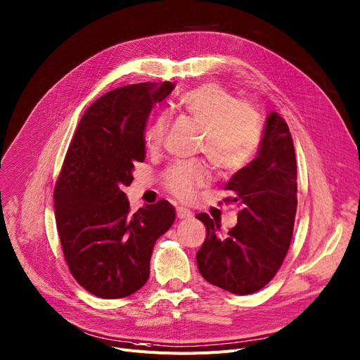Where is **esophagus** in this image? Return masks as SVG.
Masks as SVG:
<instances>
[{
    "label": "esophagus",
    "instance_id": "obj_1",
    "mask_svg": "<svg viewBox=\"0 0 360 360\" xmlns=\"http://www.w3.org/2000/svg\"><path fill=\"white\" fill-rule=\"evenodd\" d=\"M176 217L184 220V219H191L193 217V212H191L188 208H184V207H178L176 208Z\"/></svg>",
    "mask_w": 360,
    "mask_h": 360
}]
</instances>
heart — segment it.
<instances>
[{
    "instance_id": "b5f03b06",
    "label": "heart",
    "mask_w": 360,
    "mask_h": 360,
    "mask_svg": "<svg viewBox=\"0 0 360 360\" xmlns=\"http://www.w3.org/2000/svg\"><path fill=\"white\" fill-rule=\"evenodd\" d=\"M175 108L202 127L198 152L205 155L214 169L223 176L243 171L255 159L262 141V118L257 110L238 101L224 86L207 82L184 92ZM169 115L158 114L143 133L148 150L156 152L169 131ZM211 181L208 165L202 159L176 162L162 175L163 188L174 198L189 202L198 189Z\"/></svg>"
}]
</instances>
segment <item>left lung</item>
<instances>
[{
	"instance_id": "left-lung-1",
	"label": "left lung",
	"mask_w": 360,
	"mask_h": 360,
	"mask_svg": "<svg viewBox=\"0 0 360 360\" xmlns=\"http://www.w3.org/2000/svg\"><path fill=\"white\" fill-rule=\"evenodd\" d=\"M237 202V224L226 236L205 212L197 219L207 229L197 253L200 274L231 294L248 295L269 283L288 253L297 214V159L288 124L271 112L257 156L224 186ZM221 204V202H220Z\"/></svg>"
}]
</instances>
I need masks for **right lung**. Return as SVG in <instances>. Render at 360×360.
Segmentation results:
<instances>
[{
	"label": "right lung",
	"instance_id": "right-lung-1",
	"mask_svg": "<svg viewBox=\"0 0 360 360\" xmlns=\"http://www.w3.org/2000/svg\"><path fill=\"white\" fill-rule=\"evenodd\" d=\"M175 88L141 82L115 88L84 112L55 185V217L66 265L95 297L124 298L149 279L158 238L175 220L159 200L130 211L123 193L146 158L143 133L156 103Z\"/></svg>",
	"mask_w": 360,
	"mask_h": 360
}]
</instances>
